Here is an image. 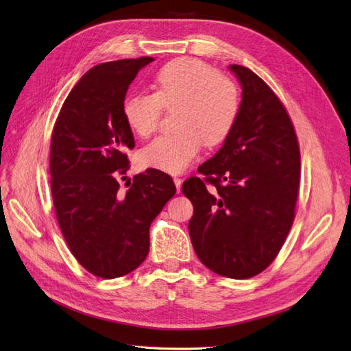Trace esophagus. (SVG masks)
Returning <instances> with one entry per match:
<instances>
[{
  "mask_svg": "<svg viewBox=\"0 0 351 351\" xmlns=\"http://www.w3.org/2000/svg\"><path fill=\"white\" fill-rule=\"evenodd\" d=\"M173 182L176 185L178 192H180V188H182V179H180V178H173Z\"/></svg>",
  "mask_w": 351,
  "mask_h": 351,
  "instance_id": "esophagus-1",
  "label": "esophagus"
}]
</instances>
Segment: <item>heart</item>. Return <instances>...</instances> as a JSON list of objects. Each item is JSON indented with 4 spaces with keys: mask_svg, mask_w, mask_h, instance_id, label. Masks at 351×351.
Wrapping results in <instances>:
<instances>
[{
    "mask_svg": "<svg viewBox=\"0 0 351 351\" xmlns=\"http://www.w3.org/2000/svg\"><path fill=\"white\" fill-rule=\"evenodd\" d=\"M154 94H130L123 115L132 132L149 137L158 128L162 108L178 107L175 133L162 134L141 150L143 165L166 172H180L195 159L202 141H223L239 112V90L230 77L215 73L208 63L179 58L166 63L153 80Z\"/></svg>",
    "mask_w": 351,
    "mask_h": 351,
    "instance_id": "heart-1",
    "label": "heart"
}]
</instances>
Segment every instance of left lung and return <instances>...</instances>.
Instances as JSON below:
<instances>
[{
  "label": "left lung",
  "mask_w": 351,
  "mask_h": 351,
  "mask_svg": "<svg viewBox=\"0 0 351 351\" xmlns=\"http://www.w3.org/2000/svg\"><path fill=\"white\" fill-rule=\"evenodd\" d=\"M241 85L237 119L223 147L182 192L193 205L189 236L199 261L231 279H249L275 261L295 218L301 154L289 115L266 82L230 64Z\"/></svg>",
  "instance_id": "1"
}]
</instances>
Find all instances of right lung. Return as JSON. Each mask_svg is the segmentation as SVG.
<instances>
[{"instance_id":"right-lung-1","label":"right lung","mask_w":351,"mask_h":351,"mask_svg":"<svg viewBox=\"0 0 351 351\" xmlns=\"http://www.w3.org/2000/svg\"><path fill=\"white\" fill-rule=\"evenodd\" d=\"M153 58L123 59L89 69L64 99L50 145V186L58 223L69 250L89 274L115 279L137 269L149 253V228L176 193L158 169L136 175L125 152L134 137L123 101L141 68Z\"/></svg>"}]
</instances>
